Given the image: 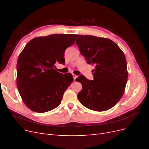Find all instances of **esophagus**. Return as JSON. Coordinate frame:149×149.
<instances>
[{"label": "esophagus", "instance_id": "1", "mask_svg": "<svg viewBox=\"0 0 149 149\" xmlns=\"http://www.w3.org/2000/svg\"><path fill=\"white\" fill-rule=\"evenodd\" d=\"M73 79H74V81H75V80H76V78H77V76H76L75 74H73Z\"/></svg>", "mask_w": 149, "mask_h": 149}]
</instances>
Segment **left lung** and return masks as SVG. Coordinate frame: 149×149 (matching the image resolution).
Masks as SVG:
<instances>
[{"mask_svg": "<svg viewBox=\"0 0 149 149\" xmlns=\"http://www.w3.org/2000/svg\"><path fill=\"white\" fill-rule=\"evenodd\" d=\"M75 38L88 63L96 65L93 80L83 75L76 79L82 84L78 100L89 109H109L120 100L127 83L128 73L124 54L110 39L80 35H76Z\"/></svg>", "mask_w": 149, "mask_h": 149, "instance_id": "left-lung-1", "label": "left lung"}]
</instances>
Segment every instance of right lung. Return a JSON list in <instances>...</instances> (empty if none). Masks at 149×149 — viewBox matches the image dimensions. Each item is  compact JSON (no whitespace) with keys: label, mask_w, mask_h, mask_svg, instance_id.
Instances as JSON below:
<instances>
[{"label":"right lung","mask_w":149,"mask_h":149,"mask_svg":"<svg viewBox=\"0 0 149 149\" xmlns=\"http://www.w3.org/2000/svg\"><path fill=\"white\" fill-rule=\"evenodd\" d=\"M74 34H54L35 38L26 45L17 63V86L25 104L31 111L45 112L60 104L73 82L70 73L56 71L64 64L65 49L73 45Z\"/></svg>","instance_id":"right-lung-1"}]
</instances>
